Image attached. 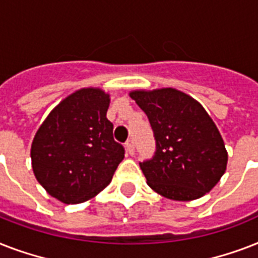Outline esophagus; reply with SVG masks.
<instances>
[{
	"label": "esophagus",
	"mask_w": 258,
	"mask_h": 258,
	"mask_svg": "<svg viewBox=\"0 0 258 258\" xmlns=\"http://www.w3.org/2000/svg\"><path fill=\"white\" fill-rule=\"evenodd\" d=\"M125 150H127V153H128L130 155H134V153H135V145H134L133 139H130V141L125 142Z\"/></svg>",
	"instance_id": "obj_1"
}]
</instances>
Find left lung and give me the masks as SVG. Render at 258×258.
Here are the masks:
<instances>
[{
  "label": "left lung",
  "instance_id": "obj_1",
  "mask_svg": "<svg viewBox=\"0 0 258 258\" xmlns=\"http://www.w3.org/2000/svg\"><path fill=\"white\" fill-rule=\"evenodd\" d=\"M150 120L157 151L141 163L147 184L172 201H192L212 190L228 165L216 123L201 103L175 88L130 92Z\"/></svg>",
  "mask_w": 258,
  "mask_h": 258
}]
</instances>
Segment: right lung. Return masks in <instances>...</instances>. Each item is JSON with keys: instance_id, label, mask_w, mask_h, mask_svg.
<instances>
[{"instance_id": "add662e5", "label": "right lung", "mask_w": 258, "mask_h": 258, "mask_svg": "<svg viewBox=\"0 0 258 258\" xmlns=\"http://www.w3.org/2000/svg\"><path fill=\"white\" fill-rule=\"evenodd\" d=\"M109 95L82 88L62 99L42 121L30 149L38 183L62 204H82L105 188L124 158L107 119Z\"/></svg>"}]
</instances>
